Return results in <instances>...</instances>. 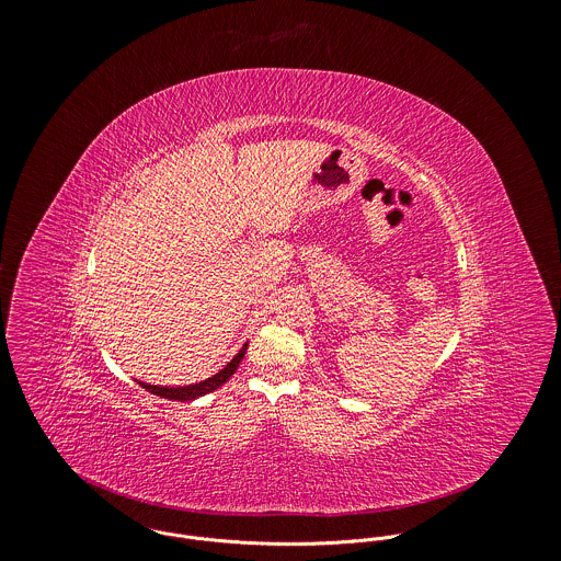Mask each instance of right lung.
Here are the masks:
<instances>
[{"mask_svg":"<svg viewBox=\"0 0 561 561\" xmlns=\"http://www.w3.org/2000/svg\"><path fill=\"white\" fill-rule=\"evenodd\" d=\"M245 351H248V344H243L241 351H239L217 375H213V377H208V379H204V381H199V383H191V386H153V383H145V381H138V383H140L145 390H149L151 394H158V397H164V399H173V401H193V399H197V397H204V394H208V392L221 388V386L234 375V370L239 368V364H241Z\"/></svg>","mask_w":561,"mask_h":561,"instance_id":"add662e5","label":"right lung"}]
</instances>
